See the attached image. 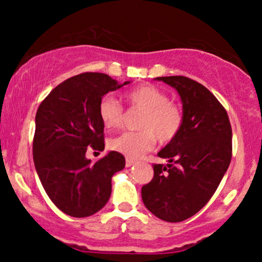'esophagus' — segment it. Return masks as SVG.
Here are the masks:
<instances>
[{"label":"esophagus","mask_w":262,"mask_h":262,"mask_svg":"<svg viewBox=\"0 0 262 262\" xmlns=\"http://www.w3.org/2000/svg\"><path fill=\"white\" fill-rule=\"evenodd\" d=\"M134 162H135L134 160H132V159H128V158H127V160H125V166H127V167L133 166Z\"/></svg>","instance_id":"34e87169"}]
</instances>
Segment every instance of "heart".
<instances>
[{
	"label": "heart",
	"mask_w": 262,
	"mask_h": 262,
	"mask_svg": "<svg viewBox=\"0 0 262 262\" xmlns=\"http://www.w3.org/2000/svg\"><path fill=\"white\" fill-rule=\"evenodd\" d=\"M132 108L143 111L137 122L138 132H127L110 140V148L128 158L137 159L154 146L155 138L167 144L179 135L182 128V110L176 102L169 101L166 92L152 85H141L125 95ZM98 116L107 129L122 127L124 108L116 97L106 95L98 103Z\"/></svg>",
	"instance_id": "b5f03b06"
}]
</instances>
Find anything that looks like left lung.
Instances as JSON below:
<instances>
[{
  "label": "left lung",
  "instance_id": "1",
  "mask_svg": "<svg viewBox=\"0 0 262 262\" xmlns=\"http://www.w3.org/2000/svg\"><path fill=\"white\" fill-rule=\"evenodd\" d=\"M155 80L179 92L183 123L180 133L158 152L169 164H155L154 177L141 188L152 214L182 222L206 206L231 160V127L227 111L208 89L185 76Z\"/></svg>",
  "mask_w": 262,
  "mask_h": 262
}]
</instances>
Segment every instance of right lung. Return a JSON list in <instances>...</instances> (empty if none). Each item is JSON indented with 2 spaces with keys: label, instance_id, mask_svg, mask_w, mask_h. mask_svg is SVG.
Masks as SVG:
<instances>
[{
  "label": "right lung",
  "instance_id": "right-lung-1",
  "mask_svg": "<svg viewBox=\"0 0 262 262\" xmlns=\"http://www.w3.org/2000/svg\"><path fill=\"white\" fill-rule=\"evenodd\" d=\"M106 74L85 73L65 80L41 102L35 116L33 159L41 185L65 214L83 218L106 206L112 177L124 169L121 152L110 151L98 161L86 150L103 151V128L98 103L124 85Z\"/></svg>",
  "mask_w": 262,
  "mask_h": 262
}]
</instances>
